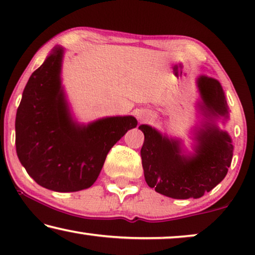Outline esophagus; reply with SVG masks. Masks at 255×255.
Here are the masks:
<instances>
[{"instance_id":"34e87169","label":"esophagus","mask_w":255,"mask_h":255,"mask_svg":"<svg viewBox=\"0 0 255 255\" xmlns=\"http://www.w3.org/2000/svg\"><path fill=\"white\" fill-rule=\"evenodd\" d=\"M137 117H138V120L144 121V120H146V118L149 117V115L146 114V113H138L137 114Z\"/></svg>"}]
</instances>
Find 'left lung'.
Segmentation results:
<instances>
[{
	"label": "left lung",
	"mask_w": 255,
	"mask_h": 255,
	"mask_svg": "<svg viewBox=\"0 0 255 255\" xmlns=\"http://www.w3.org/2000/svg\"><path fill=\"white\" fill-rule=\"evenodd\" d=\"M196 85L203 115L195 128L193 153H187L179 139L169 138L149 125L141 124L145 135L140 155L148 187L165 196L200 198L214 189L228 174L233 155L232 139L217 122L229 120V107L218 80L200 75Z\"/></svg>",
	"instance_id": "1"
}]
</instances>
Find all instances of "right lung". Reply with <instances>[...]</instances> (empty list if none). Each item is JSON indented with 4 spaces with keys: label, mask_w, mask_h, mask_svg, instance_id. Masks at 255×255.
Returning <instances> with one entry per match:
<instances>
[{
    "label": "right lung",
    "mask_w": 255,
    "mask_h": 255,
    "mask_svg": "<svg viewBox=\"0 0 255 255\" xmlns=\"http://www.w3.org/2000/svg\"><path fill=\"white\" fill-rule=\"evenodd\" d=\"M64 53L54 47L24 88L16 114V152L39 186L72 193L93 186L111 147L138 122L114 116L78 123L61 85Z\"/></svg>",
    "instance_id": "right-lung-1"
}]
</instances>
